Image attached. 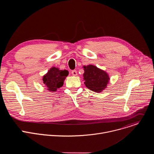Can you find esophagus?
Wrapping results in <instances>:
<instances>
[{"mask_svg":"<svg viewBox=\"0 0 154 154\" xmlns=\"http://www.w3.org/2000/svg\"><path fill=\"white\" fill-rule=\"evenodd\" d=\"M72 75H74V76H77V72L76 71L74 70V71H72Z\"/></svg>","mask_w":154,"mask_h":154,"instance_id":"1","label":"esophagus"}]
</instances>
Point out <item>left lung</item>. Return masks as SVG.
<instances>
[{
	"label": "left lung",
	"instance_id": "1",
	"mask_svg": "<svg viewBox=\"0 0 154 154\" xmlns=\"http://www.w3.org/2000/svg\"><path fill=\"white\" fill-rule=\"evenodd\" d=\"M84 83L89 90L100 93L105 90L109 81L108 73L93 64L83 66Z\"/></svg>",
	"mask_w": 154,
	"mask_h": 154
}]
</instances>
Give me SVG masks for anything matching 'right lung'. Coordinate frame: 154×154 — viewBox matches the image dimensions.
Wrapping results in <instances>:
<instances>
[{
	"label": "right lung",
	"mask_w": 154,
	"mask_h": 154,
	"mask_svg": "<svg viewBox=\"0 0 154 154\" xmlns=\"http://www.w3.org/2000/svg\"><path fill=\"white\" fill-rule=\"evenodd\" d=\"M68 74L69 72L67 70H60L58 68L53 66L43 75V83L47 88V90L55 92L63 85L64 80Z\"/></svg>",
	"instance_id": "obj_1"
}]
</instances>
